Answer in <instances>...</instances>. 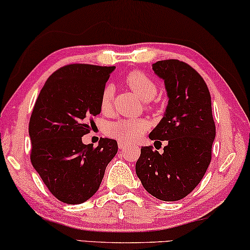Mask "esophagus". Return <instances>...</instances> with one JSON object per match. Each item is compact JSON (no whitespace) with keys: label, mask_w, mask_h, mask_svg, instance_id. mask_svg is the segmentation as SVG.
<instances>
[{"label":"esophagus","mask_w":250,"mask_h":250,"mask_svg":"<svg viewBox=\"0 0 250 250\" xmlns=\"http://www.w3.org/2000/svg\"><path fill=\"white\" fill-rule=\"evenodd\" d=\"M127 143H126V142H122V141H119L118 142V148L119 149H121V150H124V149H126V148H127Z\"/></svg>","instance_id":"34e87169"}]
</instances>
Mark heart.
Masks as SVG:
<instances>
[{
  "instance_id": "1",
  "label": "heart",
  "mask_w": 250,
  "mask_h": 250,
  "mask_svg": "<svg viewBox=\"0 0 250 250\" xmlns=\"http://www.w3.org/2000/svg\"><path fill=\"white\" fill-rule=\"evenodd\" d=\"M128 87L138 94L145 101H150L158 93V86L151 78L142 71H131L125 78ZM114 87L107 85L104 88L100 99V108L102 112H109L112 107ZM149 127V123L146 119H119L112 122L107 126V134L112 139L122 142H133L141 138Z\"/></svg>"
}]
</instances>
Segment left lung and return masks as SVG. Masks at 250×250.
<instances>
[{"label": "left lung", "mask_w": 250, "mask_h": 250, "mask_svg": "<svg viewBox=\"0 0 250 250\" xmlns=\"http://www.w3.org/2000/svg\"><path fill=\"white\" fill-rule=\"evenodd\" d=\"M152 69L164 80L168 104L149 138L167 146L163 153L142 146L135 172L150 194L176 201L199 184L210 164L216 134L210 93L204 78L183 61H157Z\"/></svg>", "instance_id": "left-lung-1"}]
</instances>
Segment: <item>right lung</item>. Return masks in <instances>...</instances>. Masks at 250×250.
Returning <instances> with one entry per match:
<instances>
[{
	"instance_id": "add662e5",
	"label": "right lung",
	"mask_w": 250,
	"mask_h": 250,
	"mask_svg": "<svg viewBox=\"0 0 250 250\" xmlns=\"http://www.w3.org/2000/svg\"><path fill=\"white\" fill-rule=\"evenodd\" d=\"M115 67L73 63L51 75L41 90L29 121L30 162L57 199L77 205L100 188L105 167L117 153V141L84 145L100 99Z\"/></svg>"
}]
</instances>
